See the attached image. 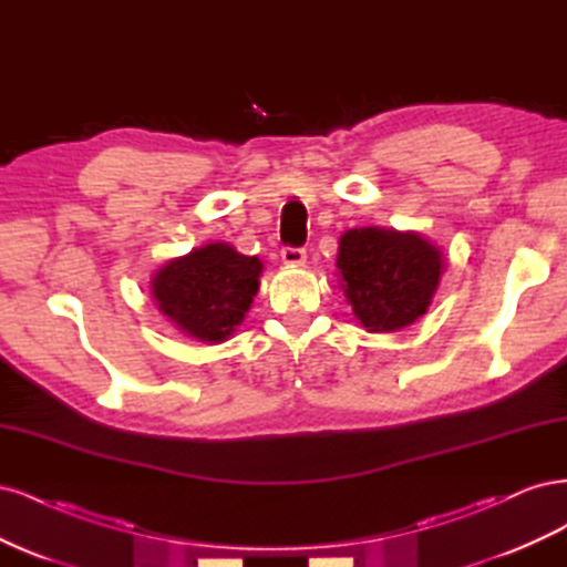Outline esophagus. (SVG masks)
Masks as SVG:
<instances>
[{
	"label": "esophagus",
	"mask_w": 567,
	"mask_h": 567,
	"mask_svg": "<svg viewBox=\"0 0 567 567\" xmlns=\"http://www.w3.org/2000/svg\"><path fill=\"white\" fill-rule=\"evenodd\" d=\"M305 257H307L305 248L286 246V248L281 250V260H284L286 265H290V267H298V265H302V262H305Z\"/></svg>",
	"instance_id": "1"
}]
</instances>
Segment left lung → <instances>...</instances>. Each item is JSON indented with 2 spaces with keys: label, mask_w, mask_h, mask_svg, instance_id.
Returning a JSON list of instances; mask_svg holds the SVG:
<instances>
[{
  "label": "left lung",
  "mask_w": 567,
  "mask_h": 567,
  "mask_svg": "<svg viewBox=\"0 0 567 567\" xmlns=\"http://www.w3.org/2000/svg\"><path fill=\"white\" fill-rule=\"evenodd\" d=\"M338 269L354 317L369 331H398L431 305L442 255L416 234L379 227L340 236Z\"/></svg>",
  "instance_id": "obj_1"
}]
</instances>
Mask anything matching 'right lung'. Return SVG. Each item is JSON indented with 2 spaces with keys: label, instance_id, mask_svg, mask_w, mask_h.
<instances>
[{
  "label": "right lung",
  "instance_id": "1",
  "mask_svg": "<svg viewBox=\"0 0 567 567\" xmlns=\"http://www.w3.org/2000/svg\"><path fill=\"white\" fill-rule=\"evenodd\" d=\"M262 262L227 244L192 250L165 265L153 279L158 310L198 340L221 342L231 336L260 286Z\"/></svg>",
  "mask_w": 567,
  "mask_h": 567
}]
</instances>
